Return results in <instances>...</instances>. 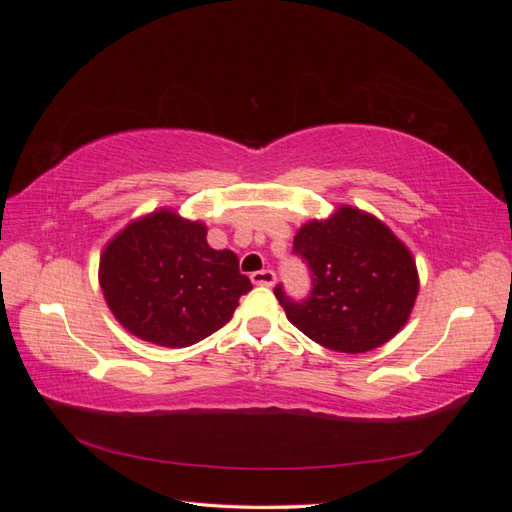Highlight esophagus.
Masks as SVG:
<instances>
[{"mask_svg": "<svg viewBox=\"0 0 512 512\" xmlns=\"http://www.w3.org/2000/svg\"><path fill=\"white\" fill-rule=\"evenodd\" d=\"M250 277H252V284H256V286H273L275 284V273L271 269L256 271Z\"/></svg>", "mask_w": 512, "mask_h": 512, "instance_id": "34e87169", "label": "esophagus"}]
</instances>
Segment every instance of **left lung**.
Wrapping results in <instances>:
<instances>
[{
    "mask_svg": "<svg viewBox=\"0 0 512 512\" xmlns=\"http://www.w3.org/2000/svg\"><path fill=\"white\" fill-rule=\"evenodd\" d=\"M292 250L312 269V294L294 303L277 286L275 297L316 344L361 354L406 327L418 294L416 260L376 215L339 205L329 218L305 222Z\"/></svg>",
    "mask_w": 512,
    "mask_h": 512,
    "instance_id": "obj_1",
    "label": "left lung"
}]
</instances>
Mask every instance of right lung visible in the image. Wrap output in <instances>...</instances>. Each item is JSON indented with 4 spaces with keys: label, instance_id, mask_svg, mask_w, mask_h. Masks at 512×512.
I'll return each instance as SVG.
<instances>
[{
    "label": "right lung",
    "instance_id": "1",
    "mask_svg": "<svg viewBox=\"0 0 512 512\" xmlns=\"http://www.w3.org/2000/svg\"><path fill=\"white\" fill-rule=\"evenodd\" d=\"M98 280L115 320L143 342L185 348L209 337L252 290L230 250H213L207 226L162 207L104 245Z\"/></svg>",
    "mask_w": 512,
    "mask_h": 512
}]
</instances>
